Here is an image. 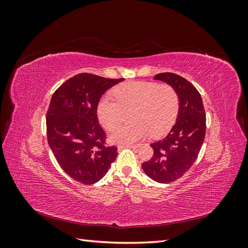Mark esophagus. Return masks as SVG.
<instances>
[{"label":"esophagus","instance_id":"1","mask_svg":"<svg viewBox=\"0 0 248 248\" xmlns=\"http://www.w3.org/2000/svg\"><path fill=\"white\" fill-rule=\"evenodd\" d=\"M140 145H124V146H120L119 148L121 149V148H130V149H138V148H140Z\"/></svg>","mask_w":248,"mask_h":248}]
</instances>
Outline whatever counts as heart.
<instances>
[{
  "label": "heart",
  "instance_id": "1",
  "mask_svg": "<svg viewBox=\"0 0 248 248\" xmlns=\"http://www.w3.org/2000/svg\"><path fill=\"white\" fill-rule=\"evenodd\" d=\"M115 98L104 95L97 103V117L110 130L122 121L124 111L131 110L129 125H121L110 133L115 144L130 145L151 134L158 138L174 125L179 110V97L169 85L150 81H129L116 87Z\"/></svg>",
  "mask_w": 248,
  "mask_h": 248
}]
</instances>
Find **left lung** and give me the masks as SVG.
Masks as SVG:
<instances>
[{"instance_id": "8db88e82", "label": "left lung", "mask_w": 248, "mask_h": 248, "mask_svg": "<svg viewBox=\"0 0 248 248\" xmlns=\"http://www.w3.org/2000/svg\"><path fill=\"white\" fill-rule=\"evenodd\" d=\"M155 80L175 89L179 110L168 136L153 142L152 158L141 164L145 174L158 183H170L182 177L197 160L206 134V112L201 94L192 84L178 74L158 73Z\"/></svg>"}]
</instances>
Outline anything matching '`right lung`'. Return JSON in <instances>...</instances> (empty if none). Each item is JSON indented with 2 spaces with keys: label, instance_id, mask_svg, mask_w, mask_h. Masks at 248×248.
I'll return each instance as SVG.
<instances>
[{
  "label": "right lung",
  "instance_id": "right-lung-1",
  "mask_svg": "<svg viewBox=\"0 0 248 248\" xmlns=\"http://www.w3.org/2000/svg\"><path fill=\"white\" fill-rule=\"evenodd\" d=\"M123 80L79 73L51 96L46 112L48 145L59 166L81 184L98 182L117 158L118 149L106 145L97 103L108 89Z\"/></svg>",
  "mask_w": 248,
  "mask_h": 248
}]
</instances>
